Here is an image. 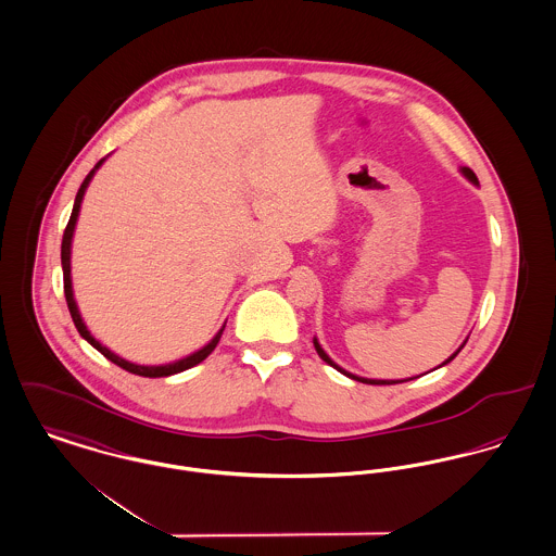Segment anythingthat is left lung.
<instances>
[{
    "mask_svg": "<svg viewBox=\"0 0 556 556\" xmlns=\"http://www.w3.org/2000/svg\"><path fill=\"white\" fill-rule=\"evenodd\" d=\"M462 173H464V175H466V177H468V179H470L471 184H478V177H476V175H473V172H471V169H468V167H462ZM313 344H315V351H317V353H319V357H321V359H324V362H326V364H330V366H332V368H337V370H339V372H342V375H344V377H349V379H353V381H359V383H366V384L404 383V381H377V379H364V377H357V375H351V372H346V370H342V368H341V366H339V364H334V362H332V359H330V357H328V353H326V351H324V349H321V344H319V342H317V339H313ZM464 344H466V342H464ZM464 344H462V346H459V349H457V351H455V353H453V355H451V357H448V359H446V362H444V364H448V362H451V359H455V355H457V353H459V351H462V349H464ZM444 364H442V366H444ZM415 379H417V377H415ZM406 381H413V379H406Z\"/></svg>",
    "mask_w": 556,
    "mask_h": 556,
    "instance_id": "left-lung-1",
    "label": "left lung"
}]
</instances>
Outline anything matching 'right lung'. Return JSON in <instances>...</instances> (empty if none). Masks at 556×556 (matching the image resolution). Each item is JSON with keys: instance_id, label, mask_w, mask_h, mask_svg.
Returning <instances> with one entry per match:
<instances>
[{"instance_id": "add662e5", "label": "right lung", "mask_w": 556, "mask_h": 556, "mask_svg": "<svg viewBox=\"0 0 556 556\" xmlns=\"http://www.w3.org/2000/svg\"><path fill=\"white\" fill-rule=\"evenodd\" d=\"M103 161H105V159H101V161L94 165V169L86 175L85 181H83V186H80V190H78V194H76L74 210H72V217H70V222H67V226H65V232H63V243H61V264H63V290H65V300H67V306H70L72 319H74V324H76V328H78L80 337H83L85 341L90 342V344H92L101 355H105L110 362H114L116 366L125 368L127 372H132V375H139V377H150V379H156V377H172V375L184 372V370H188V368H192V366L201 364V362H203V359L214 351L215 344L219 342V337H222V332H224V326L219 328V332L215 334L212 341L207 342L203 349L194 351L192 355H188V357H181V359H177V362L163 364V366H139V364H132V362L123 359L121 355L112 353L108 346H103L101 342L94 341V339L90 337V332L86 330L85 321H83V317H80L78 304H76V300H74V290H72V237H74V228H76V222H78L80 203H83V199H85L86 188H88V184H90L92 175H94V172L101 167V163H103Z\"/></svg>"}]
</instances>
